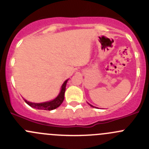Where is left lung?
Returning a JSON list of instances; mask_svg holds the SVG:
<instances>
[{
    "label": "left lung",
    "instance_id": "left-lung-1",
    "mask_svg": "<svg viewBox=\"0 0 149 149\" xmlns=\"http://www.w3.org/2000/svg\"><path fill=\"white\" fill-rule=\"evenodd\" d=\"M90 105V106H91V107H94V106H92V105H91V104H89Z\"/></svg>",
    "mask_w": 149,
    "mask_h": 149
}]
</instances>
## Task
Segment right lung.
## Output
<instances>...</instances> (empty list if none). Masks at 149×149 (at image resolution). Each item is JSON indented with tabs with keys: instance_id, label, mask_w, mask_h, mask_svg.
I'll return each mask as SVG.
<instances>
[{
	"instance_id": "obj_1",
	"label": "right lung",
	"mask_w": 149,
	"mask_h": 149,
	"mask_svg": "<svg viewBox=\"0 0 149 149\" xmlns=\"http://www.w3.org/2000/svg\"><path fill=\"white\" fill-rule=\"evenodd\" d=\"M68 80H66L62 85L61 92H60L59 95H58L55 100H52V101L50 102H46L43 103H32L29 102L24 100L25 102L28 105H29L30 107H31L33 108H35V109H44V110H52V109H56L57 107H58L63 103V102L64 100V94H65V86L66 84H67L68 82Z\"/></svg>"
}]
</instances>
